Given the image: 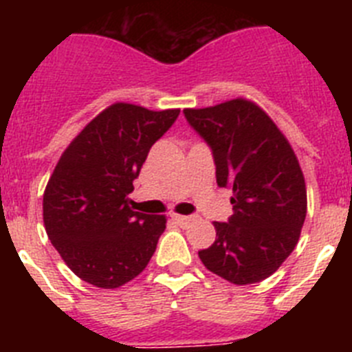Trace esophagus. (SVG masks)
Instances as JSON below:
<instances>
[{"instance_id": "1", "label": "esophagus", "mask_w": 352, "mask_h": 352, "mask_svg": "<svg viewBox=\"0 0 352 352\" xmlns=\"http://www.w3.org/2000/svg\"><path fill=\"white\" fill-rule=\"evenodd\" d=\"M173 220L178 223V226L185 227V226H188L192 220H194V217H188V214H173Z\"/></svg>"}]
</instances>
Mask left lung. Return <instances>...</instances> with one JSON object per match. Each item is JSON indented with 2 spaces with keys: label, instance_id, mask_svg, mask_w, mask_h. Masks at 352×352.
Here are the masks:
<instances>
[{
  "label": "left lung",
  "instance_id": "obj_1",
  "mask_svg": "<svg viewBox=\"0 0 352 352\" xmlns=\"http://www.w3.org/2000/svg\"><path fill=\"white\" fill-rule=\"evenodd\" d=\"M183 113L211 148L219 186L232 190V214L227 222H213L214 243L199 257L231 284L264 280L291 256L307 217L300 162L254 102L234 98Z\"/></svg>",
  "mask_w": 352,
  "mask_h": 352
}]
</instances>
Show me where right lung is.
Instances as JSON below:
<instances>
[{"instance_id":"right-lung-1","label":"right lung","mask_w":352,"mask_h":352,"mask_svg":"<svg viewBox=\"0 0 352 352\" xmlns=\"http://www.w3.org/2000/svg\"><path fill=\"white\" fill-rule=\"evenodd\" d=\"M178 114L116 102L80 130L56 164L43 192V226L84 282L116 289L148 266L167 220L133 211L129 194L149 148Z\"/></svg>"}]
</instances>
